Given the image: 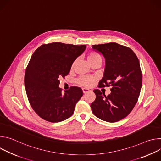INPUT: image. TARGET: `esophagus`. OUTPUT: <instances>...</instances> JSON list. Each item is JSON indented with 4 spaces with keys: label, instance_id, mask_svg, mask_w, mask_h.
I'll return each mask as SVG.
<instances>
[{
    "label": "esophagus",
    "instance_id": "esophagus-1",
    "mask_svg": "<svg viewBox=\"0 0 161 161\" xmlns=\"http://www.w3.org/2000/svg\"><path fill=\"white\" fill-rule=\"evenodd\" d=\"M82 90H83L84 94H86V93L89 92L90 91L89 89H88V88H82Z\"/></svg>",
    "mask_w": 161,
    "mask_h": 161
}]
</instances>
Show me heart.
I'll list each match as a JSON object with an SVG mask.
<instances>
[{
	"instance_id": "heart-1",
	"label": "heart",
	"mask_w": 161,
	"mask_h": 161,
	"mask_svg": "<svg viewBox=\"0 0 161 161\" xmlns=\"http://www.w3.org/2000/svg\"><path fill=\"white\" fill-rule=\"evenodd\" d=\"M87 60L90 64H92L95 62H102V57L101 55L96 52H90L87 54ZM75 62L73 64V67ZM96 81V78L92 76L85 75L80 76L78 80V83L81 86L89 87L92 86Z\"/></svg>"
}]
</instances>
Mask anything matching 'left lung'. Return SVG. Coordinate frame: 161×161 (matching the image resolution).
<instances>
[{"label":"left lung","mask_w":161,"mask_h":161,"mask_svg":"<svg viewBox=\"0 0 161 161\" xmlns=\"http://www.w3.org/2000/svg\"><path fill=\"white\" fill-rule=\"evenodd\" d=\"M104 57V77L99 87L112 86L107 96L96 89V100L90 104L97 118L108 122L119 121L131 112L140 96L142 73L140 62L134 52L116 42L92 45Z\"/></svg>","instance_id":"obj_1"}]
</instances>
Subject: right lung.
Here are the masks:
<instances>
[{"instance_id": "add662e5", "label": "right lung", "mask_w": 161, "mask_h": 161, "mask_svg": "<svg viewBox=\"0 0 161 161\" xmlns=\"http://www.w3.org/2000/svg\"><path fill=\"white\" fill-rule=\"evenodd\" d=\"M85 48V45L55 42L41 45L32 55L25 71V87L31 106L42 119L59 122L72 116L83 91L73 86L63 94L59 79L69 74Z\"/></svg>"}]
</instances>
